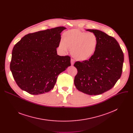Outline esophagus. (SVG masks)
Instances as JSON below:
<instances>
[{"instance_id": "esophagus-1", "label": "esophagus", "mask_w": 133, "mask_h": 133, "mask_svg": "<svg viewBox=\"0 0 133 133\" xmlns=\"http://www.w3.org/2000/svg\"><path fill=\"white\" fill-rule=\"evenodd\" d=\"M75 63V60L73 59H71V65H73Z\"/></svg>"}]
</instances>
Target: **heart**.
Listing matches in <instances>:
<instances>
[{
  "label": "heart",
  "mask_w": 133,
  "mask_h": 133,
  "mask_svg": "<svg viewBox=\"0 0 133 133\" xmlns=\"http://www.w3.org/2000/svg\"><path fill=\"white\" fill-rule=\"evenodd\" d=\"M98 42V38L95 34L73 29L63 34V41L59 43V48L64 51H66L68 48L70 49L74 58L85 61L95 53Z\"/></svg>",
  "instance_id": "heart-1"
}]
</instances>
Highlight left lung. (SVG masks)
Here are the masks:
<instances>
[{
	"label": "left lung",
	"mask_w": 133,
	"mask_h": 133,
	"mask_svg": "<svg viewBox=\"0 0 133 133\" xmlns=\"http://www.w3.org/2000/svg\"><path fill=\"white\" fill-rule=\"evenodd\" d=\"M86 30L97 37V48L90 59L74 64L77 69L74 84L80 91L89 95H97L111 89L120 78L124 54L114 37L99 30Z\"/></svg>",
	"instance_id": "1"
}]
</instances>
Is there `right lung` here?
<instances>
[{
  "mask_svg": "<svg viewBox=\"0 0 133 133\" xmlns=\"http://www.w3.org/2000/svg\"><path fill=\"white\" fill-rule=\"evenodd\" d=\"M64 27L30 33L14 47L10 69L22 90L39 95L53 89L58 76L71 65L69 56L57 54Z\"/></svg>",
  "mask_w": 133,
  "mask_h": 133,
  "instance_id": "right-lung-1",
  "label": "right lung"
}]
</instances>
